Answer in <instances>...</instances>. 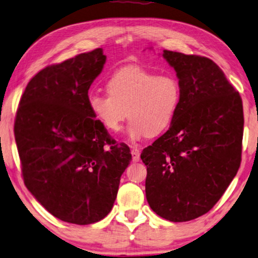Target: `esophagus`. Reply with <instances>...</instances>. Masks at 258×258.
<instances>
[{
  "label": "esophagus",
  "mask_w": 258,
  "mask_h": 258,
  "mask_svg": "<svg viewBox=\"0 0 258 258\" xmlns=\"http://www.w3.org/2000/svg\"><path fill=\"white\" fill-rule=\"evenodd\" d=\"M132 155H133V160H134V162H138V160H140L141 151L138 150L137 148H135V147L132 148Z\"/></svg>",
  "instance_id": "esophagus-1"
}]
</instances>
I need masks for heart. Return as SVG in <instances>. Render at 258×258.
I'll list each match as a JSON object with an SVG mask.
<instances>
[{
	"label": "heart",
	"instance_id": "obj_1",
	"mask_svg": "<svg viewBox=\"0 0 258 258\" xmlns=\"http://www.w3.org/2000/svg\"><path fill=\"white\" fill-rule=\"evenodd\" d=\"M108 94L91 93L88 108L108 132L121 129L130 118L128 136L138 141L156 136L169 128L181 98L179 81L171 74L157 76L141 66H125L111 74L106 84Z\"/></svg>",
	"mask_w": 258,
	"mask_h": 258
}]
</instances>
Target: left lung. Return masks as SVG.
<instances>
[{
  "label": "left lung",
  "mask_w": 258,
  "mask_h": 258,
  "mask_svg": "<svg viewBox=\"0 0 258 258\" xmlns=\"http://www.w3.org/2000/svg\"><path fill=\"white\" fill-rule=\"evenodd\" d=\"M163 57L177 73L181 98L169 130L141 154L145 194L157 215L184 222L211 211L236 175L243 106L210 58L169 50Z\"/></svg>",
  "instance_id": "8db88e82"
}]
</instances>
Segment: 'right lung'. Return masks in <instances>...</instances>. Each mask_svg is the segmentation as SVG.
Masks as SVG:
<instances>
[{"instance_id":"right-lung-1","label":"right lung","mask_w":258,"mask_h":258,"mask_svg":"<svg viewBox=\"0 0 258 258\" xmlns=\"http://www.w3.org/2000/svg\"><path fill=\"white\" fill-rule=\"evenodd\" d=\"M104 62L95 48L39 71L15 118L25 186L48 213L76 225L110 212L132 160L128 145L116 143L88 108V89Z\"/></svg>"}]
</instances>
